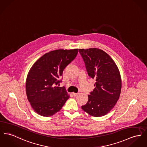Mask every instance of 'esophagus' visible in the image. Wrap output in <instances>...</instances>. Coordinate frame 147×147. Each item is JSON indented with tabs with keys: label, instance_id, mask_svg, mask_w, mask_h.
I'll return each mask as SVG.
<instances>
[{
	"label": "esophagus",
	"instance_id": "esophagus-1",
	"mask_svg": "<svg viewBox=\"0 0 147 147\" xmlns=\"http://www.w3.org/2000/svg\"><path fill=\"white\" fill-rule=\"evenodd\" d=\"M72 94V95H73L74 96H76L77 95H78V93H74V92H73Z\"/></svg>",
	"mask_w": 147,
	"mask_h": 147
}]
</instances>
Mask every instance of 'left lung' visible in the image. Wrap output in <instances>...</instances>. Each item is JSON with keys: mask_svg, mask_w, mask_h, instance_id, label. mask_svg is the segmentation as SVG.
<instances>
[{"mask_svg": "<svg viewBox=\"0 0 147 147\" xmlns=\"http://www.w3.org/2000/svg\"><path fill=\"white\" fill-rule=\"evenodd\" d=\"M89 76L95 78V88L88 95L87 104L81 108L95 117L105 115L114 107L121 89V78L115 62L102 49H78Z\"/></svg>", "mask_w": 147, "mask_h": 147, "instance_id": "1", "label": "left lung"}]
</instances>
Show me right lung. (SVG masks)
<instances>
[{
    "label": "right lung",
    "instance_id": "add662e5",
    "mask_svg": "<svg viewBox=\"0 0 147 147\" xmlns=\"http://www.w3.org/2000/svg\"><path fill=\"white\" fill-rule=\"evenodd\" d=\"M78 49H56L38 59L28 73L26 90L34 111L43 117L59 111L69 98L65 88L57 86L63 71L76 57Z\"/></svg>",
    "mask_w": 147,
    "mask_h": 147
}]
</instances>
